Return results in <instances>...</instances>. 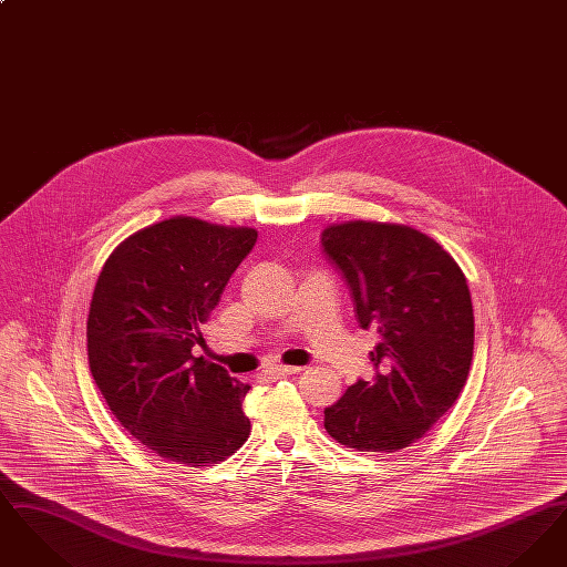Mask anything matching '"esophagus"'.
Returning <instances> with one entry per match:
<instances>
[{"label":"esophagus","mask_w":567,"mask_h":567,"mask_svg":"<svg viewBox=\"0 0 567 567\" xmlns=\"http://www.w3.org/2000/svg\"><path fill=\"white\" fill-rule=\"evenodd\" d=\"M297 372H301V368H299V365H274V368L264 370V372H261V377L282 378L291 377V374H297Z\"/></svg>","instance_id":"esophagus-1"}]
</instances>
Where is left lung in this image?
Wrapping results in <instances>:
<instances>
[{
  "label": "left lung",
  "instance_id": "1",
  "mask_svg": "<svg viewBox=\"0 0 567 567\" xmlns=\"http://www.w3.org/2000/svg\"><path fill=\"white\" fill-rule=\"evenodd\" d=\"M324 257L351 289L359 327L377 329V378L324 408V430L361 453L410 446L457 402L474 352V310L457 261L395 223L324 227Z\"/></svg>",
  "mask_w": 567,
  "mask_h": 567
}]
</instances>
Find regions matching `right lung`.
Here are the masks:
<instances>
[{
    "mask_svg": "<svg viewBox=\"0 0 567 567\" xmlns=\"http://www.w3.org/2000/svg\"><path fill=\"white\" fill-rule=\"evenodd\" d=\"M257 243L250 227L172 216L110 252L86 319L89 368L118 423L189 467L231 457L250 433L248 384L195 357L202 327Z\"/></svg>",
    "mask_w": 567,
    "mask_h": 567,
    "instance_id": "1",
    "label": "right lung"
}]
</instances>
